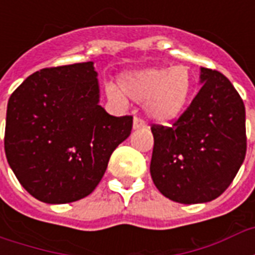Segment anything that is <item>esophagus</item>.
Masks as SVG:
<instances>
[{"mask_svg":"<svg viewBox=\"0 0 255 255\" xmlns=\"http://www.w3.org/2000/svg\"><path fill=\"white\" fill-rule=\"evenodd\" d=\"M144 127H146V123H144L143 119H140V117H135V119H133V129Z\"/></svg>","mask_w":255,"mask_h":255,"instance_id":"1","label":"esophagus"}]
</instances>
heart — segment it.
Masks as SVG:
<instances>
[{
    "label": "heart",
    "mask_w": 255,
    "mask_h": 255,
    "mask_svg": "<svg viewBox=\"0 0 255 255\" xmlns=\"http://www.w3.org/2000/svg\"><path fill=\"white\" fill-rule=\"evenodd\" d=\"M122 91L136 102H146V112L160 123H171L187 109L194 91V73L187 65L147 68L120 78ZM106 95L119 105L126 96L115 86H106Z\"/></svg>",
    "instance_id": "1"
}]
</instances>
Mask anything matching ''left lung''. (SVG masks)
<instances>
[{
  "instance_id": "left-lung-1",
  "label": "left lung",
  "mask_w": 255,
  "mask_h": 255,
  "mask_svg": "<svg viewBox=\"0 0 255 255\" xmlns=\"http://www.w3.org/2000/svg\"><path fill=\"white\" fill-rule=\"evenodd\" d=\"M202 87L171 127L151 126L150 173L162 195L179 203L213 201L228 188L246 155V111L219 71L201 68Z\"/></svg>"
}]
</instances>
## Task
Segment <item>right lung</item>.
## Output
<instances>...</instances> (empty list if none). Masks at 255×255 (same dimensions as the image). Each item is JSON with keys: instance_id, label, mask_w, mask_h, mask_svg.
<instances>
[{"instance_id": "add662e5", "label": "right lung", "mask_w": 255, "mask_h": 255, "mask_svg": "<svg viewBox=\"0 0 255 255\" xmlns=\"http://www.w3.org/2000/svg\"><path fill=\"white\" fill-rule=\"evenodd\" d=\"M100 102L93 63L43 68L8 101L5 154L20 184L46 203H68L94 191L112 153L132 129Z\"/></svg>"}]
</instances>
